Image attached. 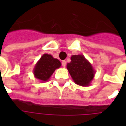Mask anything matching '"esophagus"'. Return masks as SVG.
<instances>
[{
  "label": "esophagus",
  "mask_w": 126,
  "mask_h": 126,
  "mask_svg": "<svg viewBox=\"0 0 126 126\" xmlns=\"http://www.w3.org/2000/svg\"><path fill=\"white\" fill-rule=\"evenodd\" d=\"M62 66H63V67H65L66 66V61H62Z\"/></svg>",
  "instance_id": "esophagus-1"
}]
</instances>
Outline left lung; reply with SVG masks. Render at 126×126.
<instances>
[{
    "label": "left lung",
    "mask_w": 126,
    "mask_h": 126,
    "mask_svg": "<svg viewBox=\"0 0 126 126\" xmlns=\"http://www.w3.org/2000/svg\"><path fill=\"white\" fill-rule=\"evenodd\" d=\"M67 69L74 82L85 87L90 86L96 73L92 64L82 55H72Z\"/></svg>",
    "instance_id": "1"
}]
</instances>
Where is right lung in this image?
Returning a JSON list of instances; mask_svg holds the SVG:
<instances>
[{"label": "right lung", "mask_w": 126, "mask_h": 126, "mask_svg": "<svg viewBox=\"0 0 126 126\" xmlns=\"http://www.w3.org/2000/svg\"><path fill=\"white\" fill-rule=\"evenodd\" d=\"M61 66V63L57 59L53 58L51 55L44 54L36 63L33 74L36 79L41 82H47L54 71Z\"/></svg>", "instance_id": "add662e5"}]
</instances>
